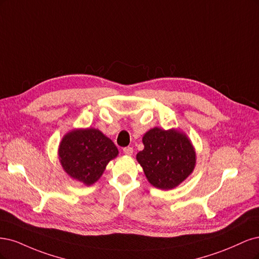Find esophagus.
Instances as JSON below:
<instances>
[{"label": "esophagus", "mask_w": 259, "mask_h": 259, "mask_svg": "<svg viewBox=\"0 0 259 259\" xmlns=\"http://www.w3.org/2000/svg\"><path fill=\"white\" fill-rule=\"evenodd\" d=\"M123 154L127 155V156H131L133 154V148L128 146V147H124L123 148Z\"/></svg>", "instance_id": "esophagus-1"}]
</instances>
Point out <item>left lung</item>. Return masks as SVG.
Returning <instances> with one entry per match:
<instances>
[{"mask_svg":"<svg viewBox=\"0 0 259 259\" xmlns=\"http://www.w3.org/2000/svg\"><path fill=\"white\" fill-rule=\"evenodd\" d=\"M142 142L144 149L138 153L137 160L154 187L173 189L195 170V147L183 131L155 127L145 133Z\"/></svg>","mask_w":259,"mask_h":259,"instance_id":"left-lung-1","label":"left lung"}]
</instances>
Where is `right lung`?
<instances>
[{
	"label": "right lung",
	"mask_w": 259,
	"mask_h": 259,
	"mask_svg": "<svg viewBox=\"0 0 259 259\" xmlns=\"http://www.w3.org/2000/svg\"><path fill=\"white\" fill-rule=\"evenodd\" d=\"M118 153L113 141L96 128L69 131L58 148L64 172L86 186L95 184L102 177L107 163Z\"/></svg>",
	"instance_id": "obj_1"
}]
</instances>
